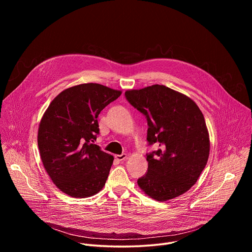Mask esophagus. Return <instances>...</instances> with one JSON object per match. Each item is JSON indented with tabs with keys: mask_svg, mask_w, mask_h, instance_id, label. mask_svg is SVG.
Segmentation results:
<instances>
[{
	"mask_svg": "<svg viewBox=\"0 0 252 252\" xmlns=\"http://www.w3.org/2000/svg\"><path fill=\"white\" fill-rule=\"evenodd\" d=\"M115 158H116V159H118V160L122 161V160H125V159H126V158H127V155H126V154L116 155V156H115Z\"/></svg>",
	"mask_w": 252,
	"mask_h": 252,
	"instance_id": "1",
	"label": "esophagus"
}]
</instances>
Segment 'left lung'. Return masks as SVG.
Instances as JSON below:
<instances>
[{
	"label": "left lung",
	"instance_id": "8db88e82",
	"mask_svg": "<svg viewBox=\"0 0 252 252\" xmlns=\"http://www.w3.org/2000/svg\"><path fill=\"white\" fill-rule=\"evenodd\" d=\"M125 94L146 116L150 145L160 147L148 155L149 168L138 178L139 189L158 201L184 194L197 182L209 157V133L199 107L163 85L127 90Z\"/></svg>",
	"mask_w": 252,
	"mask_h": 252
}]
</instances>
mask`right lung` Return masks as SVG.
Here are the masks:
<instances>
[{"instance_id": "1", "label": "right lung", "mask_w": 252, "mask_h": 252, "mask_svg": "<svg viewBox=\"0 0 252 252\" xmlns=\"http://www.w3.org/2000/svg\"><path fill=\"white\" fill-rule=\"evenodd\" d=\"M122 91L99 84H81L61 92L39 126L43 165L56 187L76 198L96 194L105 185L114 157L94 145L97 117Z\"/></svg>"}]
</instances>
